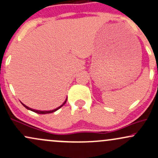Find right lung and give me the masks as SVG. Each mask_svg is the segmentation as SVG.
<instances>
[{"instance_id":"obj_1","label":"right lung","mask_w":158,"mask_h":158,"mask_svg":"<svg viewBox=\"0 0 158 158\" xmlns=\"http://www.w3.org/2000/svg\"><path fill=\"white\" fill-rule=\"evenodd\" d=\"M67 99H68V97L66 98V99H65V101L64 102L62 103V104L59 107H58V108H56V109H53V110H35V109H32V108H29L28 106H25L24 104H23V103H22L21 102V104L23 105V106L25 107V108H27V109H28V110H32V111H33V112H35V113H37V114H50V113H52V112H55V111H56V110H59V108H61V107H62L63 106H64V105L65 104V103H66V102H67Z\"/></svg>"}]
</instances>
